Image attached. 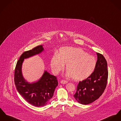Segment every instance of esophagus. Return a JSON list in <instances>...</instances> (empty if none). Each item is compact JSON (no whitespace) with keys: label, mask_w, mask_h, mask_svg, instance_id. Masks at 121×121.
I'll return each mask as SVG.
<instances>
[{"label":"esophagus","mask_w":121,"mask_h":121,"mask_svg":"<svg viewBox=\"0 0 121 121\" xmlns=\"http://www.w3.org/2000/svg\"><path fill=\"white\" fill-rule=\"evenodd\" d=\"M60 82L62 84H66L67 82H68V81H67L65 80H62Z\"/></svg>","instance_id":"34e87169"}]
</instances>
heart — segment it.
I'll list each match as a JSON object with an SVG mask.
<instances>
[{
    "instance_id": "1",
    "label": "heart",
    "mask_w": 121,
    "mask_h": 121,
    "mask_svg": "<svg viewBox=\"0 0 121 121\" xmlns=\"http://www.w3.org/2000/svg\"><path fill=\"white\" fill-rule=\"evenodd\" d=\"M66 64L67 75L75 80L81 81L88 78L94 72L96 61L93 56L80 48L65 47L62 48L58 55L52 57L51 65L53 73L56 74Z\"/></svg>"
}]
</instances>
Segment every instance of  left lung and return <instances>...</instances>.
<instances>
[{
	"label": "left lung",
	"mask_w": 121,
	"mask_h": 121,
	"mask_svg": "<svg viewBox=\"0 0 121 121\" xmlns=\"http://www.w3.org/2000/svg\"><path fill=\"white\" fill-rule=\"evenodd\" d=\"M96 54L97 60L94 72L88 78L79 82L74 95L75 99L82 104H90L98 99L107 85V63L102 54Z\"/></svg>",
	"instance_id": "1"
}]
</instances>
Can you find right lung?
<instances>
[{"instance_id":"add662e5","label":"right lung","mask_w":121,"mask_h":121,"mask_svg":"<svg viewBox=\"0 0 121 121\" xmlns=\"http://www.w3.org/2000/svg\"><path fill=\"white\" fill-rule=\"evenodd\" d=\"M43 51L41 45L25 52L17 61L14 72V82L17 91L27 102L36 107L45 106L50 102L58 85L57 78L45 70L39 80L28 82L23 76L22 65L24 59L39 54Z\"/></svg>"}]
</instances>
